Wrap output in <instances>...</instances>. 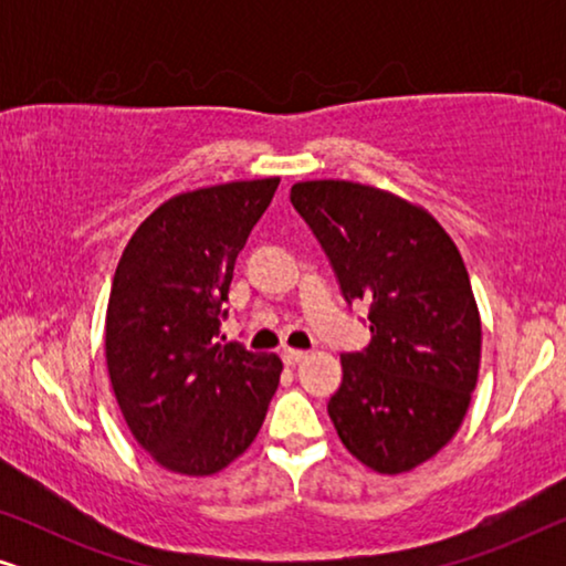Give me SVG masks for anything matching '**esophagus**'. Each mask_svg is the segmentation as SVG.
<instances>
[{"label": "esophagus", "mask_w": 566, "mask_h": 566, "mask_svg": "<svg viewBox=\"0 0 566 566\" xmlns=\"http://www.w3.org/2000/svg\"><path fill=\"white\" fill-rule=\"evenodd\" d=\"M281 358L285 366H296V363L306 358V350H293V347H285V350L281 353Z\"/></svg>", "instance_id": "obj_1"}]
</instances>
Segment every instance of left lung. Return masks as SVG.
I'll return each mask as SVG.
<instances>
[{
    "mask_svg": "<svg viewBox=\"0 0 566 566\" xmlns=\"http://www.w3.org/2000/svg\"><path fill=\"white\" fill-rule=\"evenodd\" d=\"M291 203L319 239L370 345L345 353L327 412L360 463L405 474L459 432L482 363V319L459 247L436 216L389 190L306 180Z\"/></svg>",
    "mask_w": 566,
    "mask_h": 566,
    "instance_id": "8db88e82",
    "label": "left lung"
}]
</instances>
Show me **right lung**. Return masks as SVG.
<instances>
[{
	"label": "right lung",
	"instance_id": "obj_1",
	"mask_svg": "<svg viewBox=\"0 0 566 566\" xmlns=\"http://www.w3.org/2000/svg\"><path fill=\"white\" fill-rule=\"evenodd\" d=\"M281 177L165 200L128 239L105 316L113 394L136 443L161 469L211 476L239 459L281 381L275 353L219 343L237 254Z\"/></svg>",
	"mask_w": 566,
	"mask_h": 566
}]
</instances>
